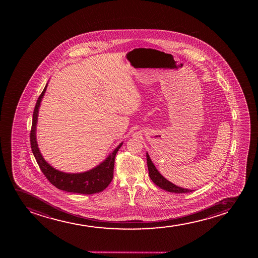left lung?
I'll return each instance as SVG.
<instances>
[{"instance_id":"8db88e82","label":"left lung","mask_w":258,"mask_h":258,"mask_svg":"<svg viewBox=\"0 0 258 258\" xmlns=\"http://www.w3.org/2000/svg\"><path fill=\"white\" fill-rule=\"evenodd\" d=\"M146 159H147L149 175L151 177V181H153L157 187H160L162 189L166 190L168 192H176V194H185V192H190L194 191V190L178 187L175 184L172 183V182L163 177V175H161L160 173L158 172L157 168L155 167L152 161L150 158L148 153H146Z\"/></svg>"}]
</instances>
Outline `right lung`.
<instances>
[{
    "label": "right lung",
    "instance_id": "1",
    "mask_svg": "<svg viewBox=\"0 0 258 258\" xmlns=\"http://www.w3.org/2000/svg\"><path fill=\"white\" fill-rule=\"evenodd\" d=\"M46 88L47 83L36 102L33 111V123L30 133L31 148L39 168L45 177L47 178L48 181L58 189L82 195H93L95 192L103 191L113 180L115 156L123 143H120L118 145V147L106 158V160L89 171L70 174L54 169L42 157L36 140V124L38 121V113L42 98L46 91Z\"/></svg>",
    "mask_w": 258,
    "mask_h": 258
}]
</instances>
